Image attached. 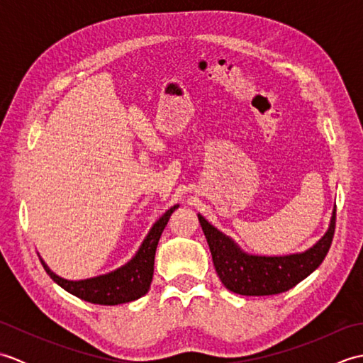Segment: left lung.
<instances>
[{"instance_id":"obj_1","label":"left lung","mask_w":363,"mask_h":363,"mask_svg":"<svg viewBox=\"0 0 363 363\" xmlns=\"http://www.w3.org/2000/svg\"><path fill=\"white\" fill-rule=\"evenodd\" d=\"M198 220L209 243L220 281L228 290L245 296L277 295L295 287L325 260L335 230L334 209L325 235L309 250L287 256H259L243 251L237 242L211 225L201 213H198Z\"/></svg>"}]
</instances>
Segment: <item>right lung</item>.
<instances>
[{
	"label": "right lung",
	"mask_w": 363,
	"mask_h": 363,
	"mask_svg": "<svg viewBox=\"0 0 363 363\" xmlns=\"http://www.w3.org/2000/svg\"><path fill=\"white\" fill-rule=\"evenodd\" d=\"M177 207H179V204L169 207V209L154 223L148 235H146L145 240L142 242L140 248L134 254V257L111 273L89 277V279L70 281L64 279V277H60L54 272H51L50 267L46 265L45 260L40 257L45 272L48 273L51 279L57 285H60L64 290L91 304L117 306L142 298L148 293L152 281L154 256H156L159 238L162 233H164L169 217H172V213Z\"/></svg>",
	"instance_id": "obj_1"
}]
</instances>
